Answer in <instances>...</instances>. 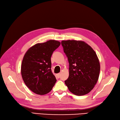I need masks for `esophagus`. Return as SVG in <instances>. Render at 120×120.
<instances>
[{
  "label": "esophagus",
  "instance_id": "obj_1",
  "mask_svg": "<svg viewBox=\"0 0 120 120\" xmlns=\"http://www.w3.org/2000/svg\"><path fill=\"white\" fill-rule=\"evenodd\" d=\"M57 78H59L60 77V76H61V74H57Z\"/></svg>",
  "mask_w": 120,
  "mask_h": 120
}]
</instances>
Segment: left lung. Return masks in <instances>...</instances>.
<instances>
[{
	"label": "left lung",
	"instance_id": "1",
	"mask_svg": "<svg viewBox=\"0 0 120 120\" xmlns=\"http://www.w3.org/2000/svg\"><path fill=\"white\" fill-rule=\"evenodd\" d=\"M61 44L69 62V77L65 84L77 96L85 95L93 90L100 71L96 52L85 42L62 40Z\"/></svg>",
	"mask_w": 120,
	"mask_h": 120
}]
</instances>
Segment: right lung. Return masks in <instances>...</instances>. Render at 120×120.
<instances>
[{"mask_svg":"<svg viewBox=\"0 0 120 120\" xmlns=\"http://www.w3.org/2000/svg\"><path fill=\"white\" fill-rule=\"evenodd\" d=\"M60 44L54 40L37 43L25 54L21 66V76L27 87L34 93L40 95L49 93L56 82L51 70V56Z\"/></svg>","mask_w":120,"mask_h":120,"instance_id":"obj_1","label":"right lung"}]
</instances>
